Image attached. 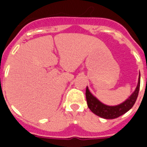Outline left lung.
<instances>
[{"instance_id":"left-lung-1","label":"left lung","mask_w":147,"mask_h":147,"mask_svg":"<svg viewBox=\"0 0 147 147\" xmlns=\"http://www.w3.org/2000/svg\"><path fill=\"white\" fill-rule=\"evenodd\" d=\"M140 86V72H139L138 84L134 92L127 98L117 105H107L100 102L95 96L93 95L90 91L89 88L86 86V98L87 105L92 113L98 116V117L104 118V119H115L117 117L122 116L123 114L126 113L132 108L134 104L138 98Z\"/></svg>"}]
</instances>
